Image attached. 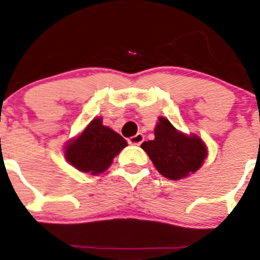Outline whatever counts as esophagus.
<instances>
[{
  "label": "esophagus",
  "mask_w": 260,
  "mask_h": 260,
  "mask_svg": "<svg viewBox=\"0 0 260 260\" xmlns=\"http://www.w3.org/2000/svg\"><path fill=\"white\" fill-rule=\"evenodd\" d=\"M143 140H145V136H143L142 133H137V135H136V136L131 137L129 140H128V142H129V145L140 146L141 143L143 142Z\"/></svg>",
  "instance_id": "esophagus-1"
}]
</instances>
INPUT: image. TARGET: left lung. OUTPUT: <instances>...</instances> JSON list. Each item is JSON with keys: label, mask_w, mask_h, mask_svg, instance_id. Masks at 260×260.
<instances>
[{"label": "left lung", "mask_w": 260, "mask_h": 260, "mask_svg": "<svg viewBox=\"0 0 260 260\" xmlns=\"http://www.w3.org/2000/svg\"><path fill=\"white\" fill-rule=\"evenodd\" d=\"M157 171L169 180H181L198 171L208 157V148L196 135L177 131L165 117L158 118L154 140L141 145Z\"/></svg>", "instance_id": "8db88e82"}]
</instances>
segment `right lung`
Wrapping results in <instances>:
<instances>
[{"label": "right lung", "instance_id": "right-lung-1", "mask_svg": "<svg viewBox=\"0 0 260 260\" xmlns=\"http://www.w3.org/2000/svg\"><path fill=\"white\" fill-rule=\"evenodd\" d=\"M127 146L124 138L112 128L103 125L102 118H94L78 137L65 147V158L72 166L86 174L106 171L113 158Z\"/></svg>", "mask_w": 260, "mask_h": 260}]
</instances>
